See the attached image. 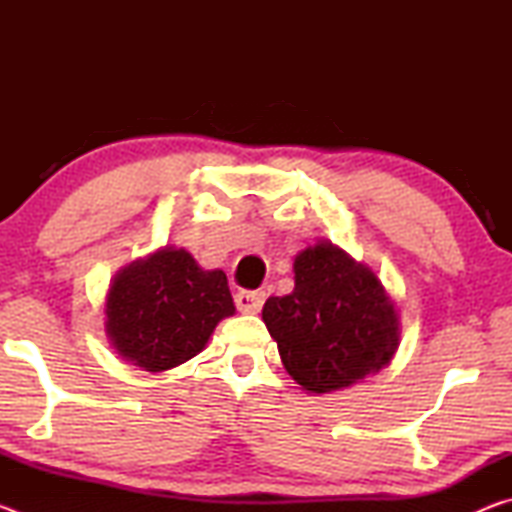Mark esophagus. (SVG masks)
I'll list each match as a JSON object with an SVG mask.
<instances>
[{
  "label": "esophagus",
  "mask_w": 512,
  "mask_h": 512,
  "mask_svg": "<svg viewBox=\"0 0 512 512\" xmlns=\"http://www.w3.org/2000/svg\"><path fill=\"white\" fill-rule=\"evenodd\" d=\"M235 305L241 314H257L264 305V291H239L235 296Z\"/></svg>",
  "instance_id": "1"
}]
</instances>
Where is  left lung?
I'll return each instance as SVG.
<instances>
[{"label": "left lung", "mask_w": 512, "mask_h": 512, "mask_svg": "<svg viewBox=\"0 0 512 512\" xmlns=\"http://www.w3.org/2000/svg\"><path fill=\"white\" fill-rule=\"evenodd\" d=\"M296 289L268 298L262 318L284 368L311 393L339 391L388 366L397 311L377 275L332 244L302 250Z\"/></svg>", "instance_id": "8db88e82"}]
</instances>
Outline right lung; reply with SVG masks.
I'll use <instances>...</instances> for the list:
<instances>
[{
    "label": "right lung",
    "mask_w": 512,
    "mask_h": 512,
    "mask_svg": "<svg viewBox=\"0 0 512 512\" xmlns=\"http://www.w3.org/2000/svg\"><path fill=\"white\" fill-rule=\"evenodd\" d=\"M232 314L223 271H203L187 250L162 248L112 280L106 332L121 357L160 372L196 357L216 323Z\"/></svg>",
    "instance_id": "1"
}]
</instances>
